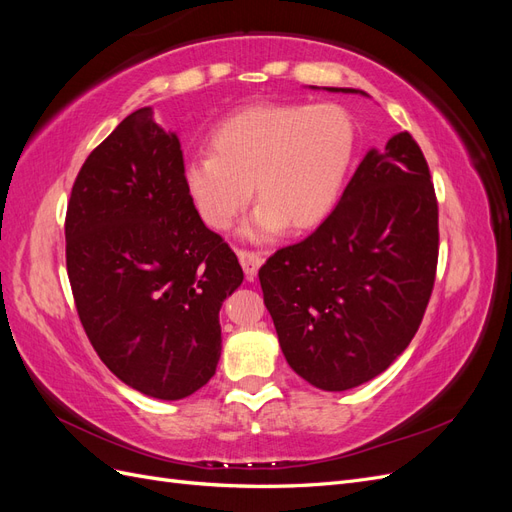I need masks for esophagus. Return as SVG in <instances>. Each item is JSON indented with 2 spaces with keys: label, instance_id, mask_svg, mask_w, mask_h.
I'll return each instance as SVG.
<instances>
[{
  "label": "esophagus",
  "instance_id": "1",
  "mask_svg": "<svg viewBox=\"0 0 512 512\" xmlns=\"http://www.w3.org/2000/svg\"><path fill=\"white\" fill-rule=\"evenodd\" d=\"M237 256H239V262H241V267H243V271H245V275L252 277L258 273V269H260V265H262V256H260V252H254V250H243V247H239L237 250Z\"/></svg>",
  "mask_w": 512,
  "mask_h": 512
}]
</instances>
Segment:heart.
<instances>
[{"label": "heart", "instance_id": "b5f03b06", "mask_svg": "<svg viewBox=\"0 0 512 512\" xmlns=\"http://www.w3.org/2000/svg\"><path fill=\"white\" fill-rule=\"evenodd\" d=\"M354 123L337 104H256L211 132V153L183 166V183L209 228L228 230L252 198L245 235L320 224L337 203L354 158Z\"/></svg>", "mask_w": 512, "mask_h": 512}]
</instances>
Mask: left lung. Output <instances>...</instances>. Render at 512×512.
<instances>
[{"mask_svg": "<svg viewBox=\"0 0 512 512\" xmlns=\"http://www.w3.org/2000/svg\"><path fill=\"white\" fill-rule=\"evenodd\" d=\"M438 245L427 160L412 134L399 132L382 153H367L312 235L258 271L288 365L322 391L382 374L421 327Z\"/></svg>", "mask_w": 512, "mask_h": 512, "instance_id": "1", "label": "left lung"}]
</instances>
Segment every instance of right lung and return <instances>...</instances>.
<instances>
[{
	"mask_svg": "<svg viewBox=\"0 0 512 512\" xmlns=\"http://www.w3.org/2000/svg\"><path fill=\"white\" fill-rule=\"evenodd\" d=\"M66 267L89 342L121 382L183 399L213 378L220 307L243 271L196 213L179 138L151 108L123 119L76 175Z\"/></svg>",
	"mask_w": 512,
	"mask_h": 512,
	"instance_id": "right-lung-1",
	"label": "right lung"
}]
</instances>
